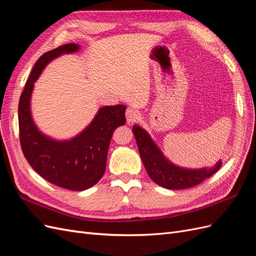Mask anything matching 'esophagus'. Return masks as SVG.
<instances>
[{"label": "esophagus", "mask_w": 256, "mask_h": 256, "mask_svg": "<svg viewBox=\"0 0 256 256\" xmlns=\"http://www.w3.org/2000/svg\"><path fill=\"white\" fill-rule=\"evenodd\" d=\"M138 116H140V113H138V110L134 109V108H128L126 110V120L128 125L134 122L138 118Z\"/></svg>", "instance_id": "obj_1"}]
</instances>
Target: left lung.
Masks as SVG:
<instances>
[{"instance_id":"obj_1","label":"left lung","mask_w":256,"mask_h":256,"mask_svg":"<svg viewBox=\"0 0 256 256\" xmlns=\"http://www.w3.org/2000/svg\"><path fill=\"white\" fill-rule=\"evenodd\" d=\"M136 145L146 172L152 180L161 187L180 190L194 187L212 176L222 166V160L212 166L189 168L177 166L168 160L150 134L138 124L132 127Z\"/></svg>"}]
</instances>
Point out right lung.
<instances>
[{
	"mask_svg": "<svg viewBox=\"0 0 256 256\" xmlns=\"http://www.w3.org/2000/svg\"><path fill=\"white\" fill-rule=\"evenodd\" d=\"M80 49L79 44H67L42 54L28 76L18 108L20 143L28 162L46 180L74 191L86 190L102 180L114 130L126 122V106L118 104L100 108L88 125L69 140H56L37 127L30 110L34 83L53 60Z\"/></svg>",
	"mask_w": 256,
	"mask_h": 256,
	"instance_id": "obj_1",
	"label": "right lung"
}]
</instances>
